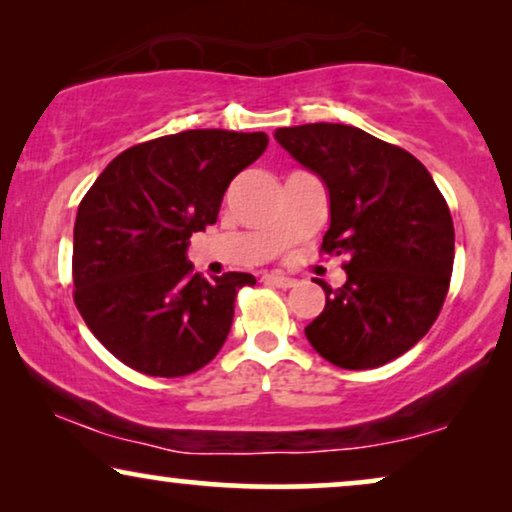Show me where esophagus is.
Here are the masks:
<instances>
[{
  "label": "esophagus",
  "instance_id": "34e87169",
  "mask_svg": "<svg viewBox=\"0 0 512 512\" xmlns=\"http://www.w3.org/2000/svg\"><path fill=\"white\" fill-rule=\"evenodd\" d=\"M263 282L270 286H279V289H291V286L296 284V279L286 277V275H282V272H270V275L263 277Z\"/></svg>",
  "mask_w": 512,
  "mask_h": 512
}]
</instances>
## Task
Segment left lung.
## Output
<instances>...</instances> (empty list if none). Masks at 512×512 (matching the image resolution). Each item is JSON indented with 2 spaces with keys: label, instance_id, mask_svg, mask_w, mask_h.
<instances>
[{
  "label": "left lung",
  "instance_id": "8db88e82",
  "mask_svg": "<svg viewBox=\"0 0 512 512\" xmlns=\"http://www.w3.org/2000/svg\"><path fill=\"white\" fill-rule=\"evenodd\" d=\"M275 139L326 186L321 249L349 258L340 289L319 282L326 307L307 340L338 368L394 361L424 338L450 286L454 226L436 181L412 153L354 125H291Z\"/></svg>",
  "mask_w": 512,
  "mask_h": 512
}]
</instances>
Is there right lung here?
<instances>
[{
  "label": "right lung",
  "instance_id": "right-lung-1",
  "mask_svg": "<svg viewBox=\"0 0 512 512\" xmlns=\"http://www.w3.org/2000/svg\"><path fill=\"white\" fill-rule=\"evenodd\" d=\"M268 146L265 132L184 130L123 151L74 223V303L104 347L153 377L191 375L219 354L249 272L205 279L186 251L219 219L226 188Z\"/></svg>",
  "mask_w": 512,
  "mask_h": 512
}]
</instances>
